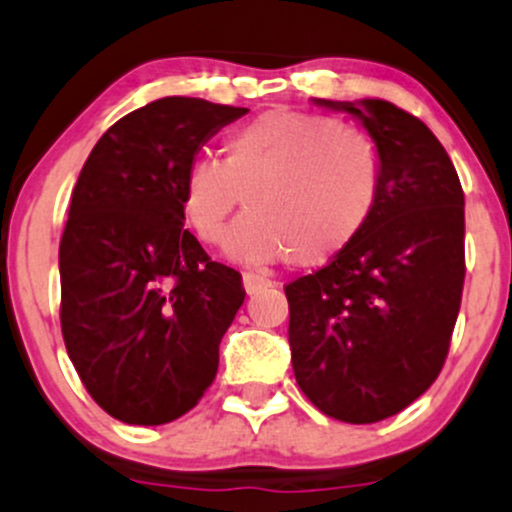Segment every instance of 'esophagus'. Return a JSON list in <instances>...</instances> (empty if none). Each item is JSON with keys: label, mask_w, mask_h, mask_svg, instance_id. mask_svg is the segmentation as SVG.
Returning a JSON list of instances; mask_svg holds the SVG:
<instances>
[{"label": "esophagus", "mask_w": 512, "mask_h": 512, "mask_svg": "<svg viewBox=\"0 0 512 512\" xmlns=\"http://www.w3.org/2000/svg\"><path fill=\"white\" fill-rule=\"evenodd\" d=\"M273 280H268V278H263V276H258V273H244V290L249 295H256V293H261V290H266V288H273Z\"/></svg>", "instance_id": "esophagus-1"}]
</instances>
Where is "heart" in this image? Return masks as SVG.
Masks as SVG:
<instances>
[{
    "label": "heart",
    "instance_id": "heart-1",
    "mask_svg": "<svg viewBox=\"0 0 512 512\" xmlns=\"http://www.w3.org/2000/svg\"><path fill=\"white\" fill-rule=\"evenodd\" d=\"M383 161L376 144L334 117L271 109L229 131L222 163L195 161L183 180L185 222L229 256L317 268L349 249L376 217Z\"/></svg>",
    "mask_w": 512,
    "mask_h": 512
}]
</instances>
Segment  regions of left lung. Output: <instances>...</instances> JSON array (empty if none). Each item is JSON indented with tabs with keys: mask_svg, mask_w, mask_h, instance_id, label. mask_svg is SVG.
I'll use <instances>...</instances> for the list:
<instances>
[{
	"mask_svg": "<svg viewBox=\"0 0 512 512\" xmlns=\"http://www.w3.org/2000/svg\"><path fill=\"white\" fill-rule=\"evenodd\" d=\"M317 104L359 119L383 161L364 234L285 285L295 381L351 425L386 420L442 371L464 290V190L437 136L386 100Z\"/></svg>",
	"mask_w": 512,
	"mask_h": 512,
	"instance_id": "1",
	"label": "left lung"
}]
</instances>
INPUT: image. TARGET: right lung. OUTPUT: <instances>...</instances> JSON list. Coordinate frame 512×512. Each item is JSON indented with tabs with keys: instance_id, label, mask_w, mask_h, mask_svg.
Returning <instances> with one entry per match:
<instances>
[{
	"instance_id": "right-lung-1",
	"label": "right lung",
	"mask_w": 512,
	"mask_h": 512,
	"mask_svg": "<svg viewBox=\"0 0 512 512\" xmlns=\"http://www.w3.org/2000/svg\"><path fill=\"white\" fill-rule=\"evenodd\" d=\"M249 109L163 97L87 156L60 239V327L82 386L126 425H166L212 386L246 298L241 273L183 229V180Z\"/></svg>"
}]
</instances>
